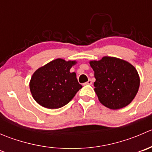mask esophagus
I'll return each mask as SVG.
<instances>
[{"mask_svg":"<svg viewBox=\"0 0 152 152\" xmlns=\"http://www.w3.org/2000/svg\"><path fill=\"white\" fill-rule=\"evenodd\" d=\"M84 85H92V81L90 80V79H89V80L87 81V82H85Z\"/></svg>","mask_w":152,"mask_h":152,"instance_id":"esophagus-1","label":"esophagus"}]
</instances>
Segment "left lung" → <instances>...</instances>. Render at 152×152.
I'll return each instance as SVG.
<instances>
[{"mask_svg":"<svg viewBox=\"0 0 152 152\" xmlns=\"http://www.w3.org/2000/svg\"><path fill=\"white\" fill-rule=\"evenodd\" d=\"M94 71L95 92L104 106L118 110L129 104L140 87V77L135 67L126 61L104 56L90 61Z\"/></svg>","mask_w":152,"mask_h":152,"instance_id":"8db88e82","label":"left lung"}]
</instances>
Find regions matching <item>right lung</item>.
Wrapping results in <instances>:
<instances>
[{"label": "right lung", "mask_w": 152, "mask_h": 152, "mask_svg": "<svg viewBox=\"0 0 152 152\" xmlns=\"http://www.w3.org/2000/svg\"><path fill=\"white\" fill-rule=\"evenodd\" d=\"M76 61L56 59L38 68L29 83L34 99L42 107L58 109L66 105L82 87L70 70Z\"/></svg>", "instance_id": "obj_1"}]
</instances>
